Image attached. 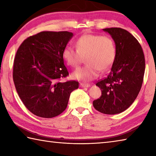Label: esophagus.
I'll return each mask as SVG.
<instances>
[{
    "mask_svg": "<svg viewBox=\"0 0 156 156\" xmlns=\"http://www.w3.org/2000/svg\"><path fill=\"white\" fill-rule=\"evenodd\" d=\"M80 87H90V84L81 83H80Z\"/></svg>",
    "mask_w": 156,
    "mask_h": 156,
    "instance_id": "esophagus-1",
    "label": "esophagus"
}]
</instances>
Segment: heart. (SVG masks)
<instances>
[{
  "label": "heart",
  "instance_id": "b5f03b06",
  "mask_svg": "<svg viewBox=\"0 0 156 156\" xmlns=\"http://www.w3.org/2000/svg\"><path fill=\"white\" fill-rule=\"evenodd\" d=\"M76 49L66 46L62 51V58L68 66L76 67L85 56L87 64L72 73L73 79L90 81L98 76L100 71H107L114 61L116 49L113 39L107 36L85 34L76 42Z\"/></svg>",
  "mask_w": 156,
  "mask_h": 156
}]
</instances>
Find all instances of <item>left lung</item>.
I'll return each instance as SVG.
<instances>
[{
  "label": "left lung",
  "mask_w": 156,
  "mask_h": 156,
  "mask_svg": "<svg viewBox=\"0 0 156 156\" xmlns=\"http://www.w3.org/2000/svg\"><path fill=\"white\" fill-rule=\"evenodd\" d=\"M114 41L116 55L107 77L96 85L102 96L93 105L105 114L122 113L131 106L140 91L145 69L144 53L133 35L118 27L103 29Z\"/></svg>",
  "instance_id": "1"
}]
</instances>
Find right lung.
<instances>
[{"instance_id":"right-lung-1","label":"right lung","mask_w":156,"mask_h":156,"mask_svg":"<svg viewBox=\"0 0 156 156\" xmlns=\"http://www.w3.org/2000/svg\"><path fill=\"white\" fill-rule=\"evenodd\" d=\"M73 36L69 31H42L23 42L16 54L13 79L27 109L41 118L60 115L78 82L60 83L69 75L62 51Z\"/></svg>"}]
</instances>
